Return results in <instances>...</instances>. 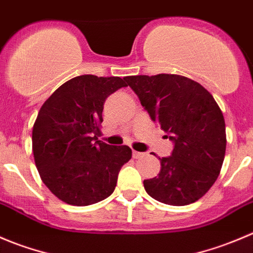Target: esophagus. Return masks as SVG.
I'll use <instances>...</instances> for the list:
<instances>
[{"label":"esophagus","mask_w":253,"mask_h":253,"mask_svg":"<svg viewBox=\"0 0 253 253\" xmlns=\"http://www.w3.org/2000/svg\"><path fill=\"white\" fill-rule=\"evenodd\" d=\"M132 157L134 159H141V157H145V154L144 152H139V151H132Z\"/></svg>","instance_id":"1"}]
</instances>
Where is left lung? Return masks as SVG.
I'll return each instance as SVG.
<instances>
[{
  "instance_id": "8db88e82",
  "label": "left lung",
  "mask_w": 253,
  "mask_h": 253,
  "mask_svg": "<svg viewBox=\"0 0 253 253\" xmlns=\"http://www.w3.org/2000/svg\"><path fill=\"white\" fill-rule=\"evenodd\" d=\"M127 86L174 147L162 157L159 176L145 179L150 197L169 206H188L215 183L226 149L225 121L214 97L179 75L127 76Z\"/></svg>"
}]
</instances>
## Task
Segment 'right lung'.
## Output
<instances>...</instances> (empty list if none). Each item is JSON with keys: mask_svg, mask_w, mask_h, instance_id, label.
Returning a JSON list of instances; mask_svg holds the SVG:
<instances>
[{"mask_svg": "<svg viewBox=\"0 0 253 253\" xmlns=\"http://www.w3.org/2000/svg\"><path fill=\"white\" fill-rule=\"evenodd\" d=\"M122 87L126 84L121 77L82 75L61 84L42 106L32 134L34 161L60 201L86 207L114 192L131 149L112 146L98 136L104 102Z\"/></svg>", "mask_w": 253, "mask_h": 253, "instance_id": "right-lung-1", "label": "right lung"}]
</instances>
